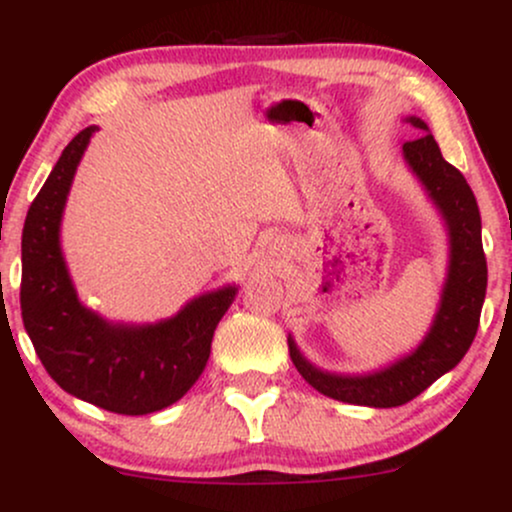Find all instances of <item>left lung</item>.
<instances>
[{
	"instance_id": "obj_1",
	"label": "left lung",
	"mask_w": 512,
	"mask_h": 512,
	"mask_svg": "<svg viewBox=\"0 0 512 512\" xmlns=\"http://www.w3.org/2000/svg\"><path fill=\"white\" fill-rule=\"evenodd\" d=\"M421 134L402 146L404 163L421 182L448 231V272L440 303L426 337L416 349L390 366L370 373H334L308 361L289 334L293 366L322 395L361 407H399L433 385L462 361L474 342L486 296V257L481 245V216L472 187L440 154L431 129L421 117H404Z\"/></svg>"
}]
</instances>
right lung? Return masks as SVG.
<instances>
[{
	"instance_id": "1",
	"label": "right lung",
	"mask_w": 512,
	"mask_h": 512,
	"mask_svg": "<svg viewBox=\"0 0 512 512\" xmlns=\"http://www.w3.org/2000/svg\"><path fill=\"white\" fill-rule=\"evenodd\" d=\"M96 125L81 129L33 199L21 238L23 327L50 378L69 395L115 414L161 411L202 375L219 320L238 286L202 293L146 325L105 320L79 301L60 231L69 190Z\"/></svg>"
}]
</instances>
